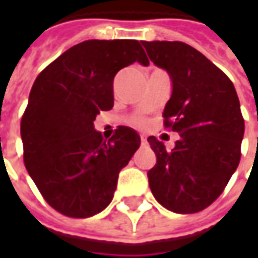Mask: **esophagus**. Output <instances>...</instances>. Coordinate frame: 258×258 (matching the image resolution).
<instances>
[{"label":"esophagus","instance_id":"1","mask_svg":"<svg viewBox=\"0 0 258 258\" xmlns=\"http://www.w3.org/2000/svg\"><path fill=\"white\" fill-rule=\"evenodd\" d=\"M141 144H142V145L148 144V139H146L145 136H141Z\"/></svg>","mask_w":258,"mask_h":258}]
</instances>
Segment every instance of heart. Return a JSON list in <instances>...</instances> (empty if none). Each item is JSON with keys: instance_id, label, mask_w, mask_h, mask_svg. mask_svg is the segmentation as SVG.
<instances>
[{"instance_id": "b5f03b06", "label": "heart", "mask_w": 258, "mask_h": 258, "mask_svg": "<svg viewBox=\"0 0 258 258\" xmlns=\"http://www.w3.org/2000/svg\"><path fill=\"white\" fill-rule=\"evenodd\" d=\"M132 123L135 126H139V127H145L146 126V120L142 119V117H135V119H132Z\"/></svg>"}]
</instances>
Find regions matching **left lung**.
Here are the masks:
<instances>
[{
    "label": "left lung",
    "instance_id": "1",
    "mask_svg": "<svg viewBox=\"0 0 258 258\" xmlns=\"http://www.w3.org/2000/svg\"><path fill=\"white\" fill-rule=\"evenodd\" d=\"M155 66L166 70L172 93L165 126L179 134L168 151L155 136L148 142L156 164L148 171L151 191L166 210L203 211L221 195L240 164L244 119L233 82L191 45L142 41Z\"/></svg>",
    "mask_w": 258,
    "mask_h": 258
}]
</instances>
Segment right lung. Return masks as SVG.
I'll use <instances>...</instances> for the list:
<instances>
[{
    "label": "right lung",
    "instance_id": "right-lung-1",
    "mask_svg": "<svg viewBox=\"0 0 258 258\" xmlns=\"http://www.w3.org/2000/svg\"><path fill=\"white\" fill-rule=\"evenodd\" d=\"M135 61L149 64L136 40H87L37 76L21 119L24 164L55 211L87 218L112 201L141 136L119 126L104 141L93 122L113 107L116 73Z\"/></svg>",
    "mask_w": 258,
    "mask_h": 258
}]
</instances>
